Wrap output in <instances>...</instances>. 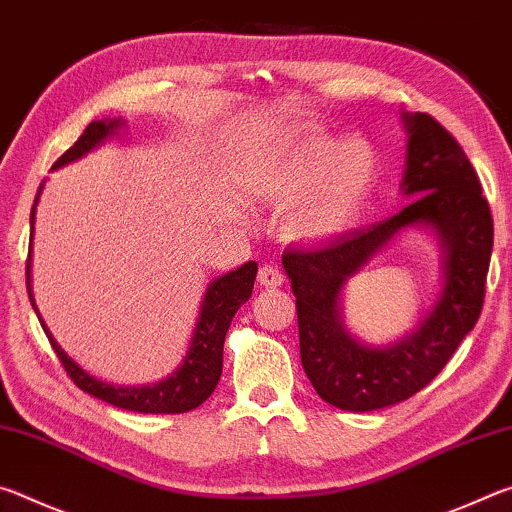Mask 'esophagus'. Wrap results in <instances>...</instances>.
Masks as SVG:
<instances>
[{"instance_id": "obj_1", "label": "esophagus", "mask_w": 512, "mask_h": 512, "mask_svg": "<svg viewBox=\"0 0 512 512\" xmlns=\"http://www.w3.org/2000/svg\"><path fill=\"white\" fill-rule=\"evenodd\" d=\"M257 282H259V287H264V289H277V287H282L284 275L280 268H275L273 264H264L262 268H259Z\"/></svg>"}]
</instances>
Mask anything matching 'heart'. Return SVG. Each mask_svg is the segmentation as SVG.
Segmentation results:
<instances>
[{
	"label": "heart",
	"instance_id": "1",
	"mask_svg": "<svg viewBox=\"0 0 512 512\" xmlns=\"http://www.w3.org/2000/svg\"><path fill=\"white\" fill-rule=\"evenodd\" d=\"M381 162L363 137L307 135L284 149L259 178L257 192L280 207V230L291 244L323 246L361 223L377 192Z\"/></svg>",
	"mask_w": 512,
	"mask_h": 512
}]
</instances>
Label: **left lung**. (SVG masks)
Returning a JSON list of instances; mask_svg holds the SVG:
<instances>
[{
    "instance_id": "8db88e82",
    "label": "left lung",
    "mask_w": 512,
    "mask_h": 512,
    "mask_svg": "<svg viewBox=\"0 0 512 512\" xmlns=\"http://www.w3.org/2000/svg\"><path fill=\"white\" fill-rule=\"evenodd\" d=\"M400 117L406 133L400 189L413 201L325 248L282 255L296 296L302 368L327 404L352 413L409 400L445 368L479 320L492 255V214L461 144L424 112ZM409 229L431 231L441 248L437 300L400 340L366 344L344 327V287Z\"/></svg>"
}]
</instances>
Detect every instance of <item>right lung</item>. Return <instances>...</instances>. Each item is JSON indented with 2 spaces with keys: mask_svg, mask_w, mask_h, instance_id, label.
<instances>
[{
  "mask_svg": "<svg viewBox=\"0 0 512 512\" xmlns=\"http://www.w3.org/2000/svg\"><path fill=\"white\" fill-rule=\"evenodd\" d=\"M126 126V121L121 117L115 119H99L85 128L83 135L76 140V144L65 155H60L54 169L65 167L76 160L85 158L92 153L97 146H101L110 137L119 135L121 128ZM42 189L45 183L40 185L36 203L31 207V244H29V259H27V289L29 300L33 309H36L38 320L42 329H45L51 348L56 350L60 363H63L67 375L81 391L90 393L92 397L108 402L117 409L135 411V413H187L201 406L207 397L214 393L216 384L221 379L223 368V341L228 334V327L232 318L239 311V307L253 296V284L257 277V264L246 262L230 273H223L207 284L205 296L201 300V309H198L196 327L189 341V348L185 352L183 361L178 363V368L171 370V375L162 377L153 384L142 386H119L110 384V381L97 379L90 375L88 370H83L69 354L60 348L58 341L51 336L49 327L42 320L40 311L36 307L31 291V250H33V223H36V207L40 201Z\"/></svg>",
  "mask_w": 512,
  "mask_h": 512,
  "instance_id": "add662e5",
  "label": "right lung"
}]
</instances>
